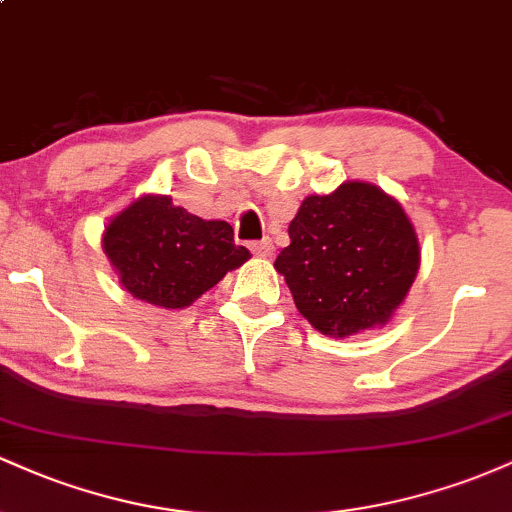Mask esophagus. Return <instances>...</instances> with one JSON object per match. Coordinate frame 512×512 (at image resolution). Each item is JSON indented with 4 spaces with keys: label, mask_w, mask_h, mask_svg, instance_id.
Here are the masks:
<instances>
[{
    "label": "esophagus",
    "mask_w": 512,
    "mask_h": 512,
    "mask_svg": "<svg viewBox=\"0 0 512 512\" xmlns=\"http://www.w3.org/2000/svg\"><path fill=\"white\" fill-rule=\"evenodd\" d=\"M250 250L255 252L257 257H269L274 252V243L269 238H262V240H255V243L250 245Z\"/></svg>",
    "instance_id": "1"
}]
</instances>
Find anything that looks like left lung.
Instances as JSON below:
<instances>
[{"label": "left lung", "mask_w": 512, "mask_h": 512, "mask_svg": "<svg viewBox=\"0 0 512 512\" xmlns=\"http://www.w3.org/2000/svg\"><path fill=\"white\" fill-rule=\"evenodd\" d=\"M274 267L298 313L330 337L383 327L419 272V238L402 204L370 182L310 195L289 223Z\"/></svg>", "instance_id": "obj_1"}]
</instances>
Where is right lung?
I'll return each instance as SVG.
<instances>
[{"mask_svg": "<svg viewBox=\"0 0 512 512\" xmlns=\"http://www.w3.org/2000/svg\"><path fill=\"white\" fill-rule=\"evenodd\" d=\"M103 250L139 301L187 308L250 257L226 221H204L168 195H144L110 219Z\"/></svg>", "mask_w": 512, "mask_h": 512, "instance_id": "add662e5", "label": "right lung"}]
</instances>
